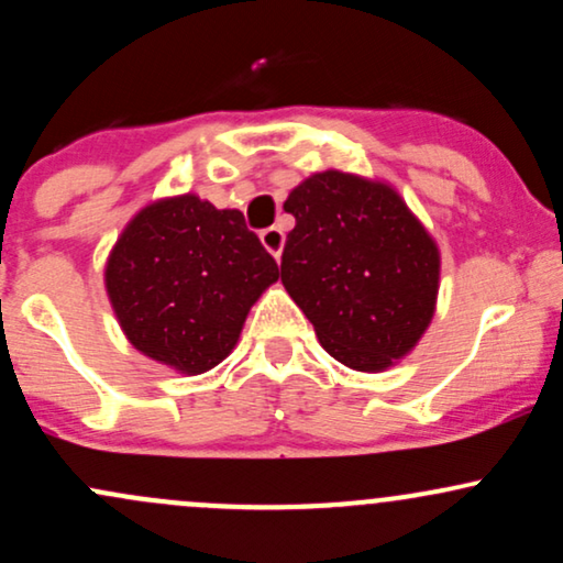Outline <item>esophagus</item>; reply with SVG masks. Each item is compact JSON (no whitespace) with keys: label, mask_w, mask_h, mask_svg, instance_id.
Instances as JSON below:
<instances>
[{"label":"esophagus","mask_w":563,"mask_h":563,"mask_svg":"<svg viewBox=\"0 0 563 563\" xmlns=\"http://www.w3.org/2000/svg\"><path fill=\"white\" fill-rule=\"evenodd\" d=\"M260 238H262L264 249H267L269 254L275 256V260H280L283 245H286V235H283V230L280 228H267V230L260 232Z\"/></svg>","instance_id":"obj_1"}]
</instances>
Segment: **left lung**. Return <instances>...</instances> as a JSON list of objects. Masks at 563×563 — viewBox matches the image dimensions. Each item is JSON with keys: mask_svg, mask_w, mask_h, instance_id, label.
Here are the masks:
<instances>
[{"mask_svg": "<svg viewBox=\"0 0 563 563\" xmlns=\"http://www.w3.org/2000/svg\"><path fill=\"white\" fill-rule=\"evenodd\" d=\"M280 280L352 371L407 357L437 309L439 249L391 185L328 169L290 190Z\"/></svg>", "mask_w": 563, "mask_h": 563, "instance_id": "8db88e82", "label": "left lung"}]
</instances>
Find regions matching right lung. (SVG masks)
Segmentation results:
<instances>
[{
	"label": "right lung",
	"mask_w": 563,
	"mask_h": 563,
	"mask_svg": "<svg viewBox=\"0 0 563 563\" xmlns=\"http://www.w3.org/2000/svg\"><path fill=\"white\" fill-rule=\"evenodd\" d=\"M277 277L241 211L192 192L140 209L106 264L108 299L129 344L185 376L228 357Z\"/></svg>",
	"instance_id": "1"
}]
</instances>
